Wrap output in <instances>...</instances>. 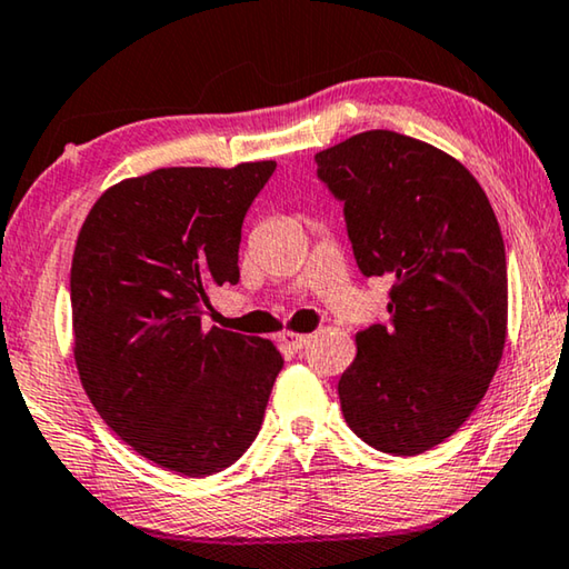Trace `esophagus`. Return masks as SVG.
<instances>
[{
  "label": "esophagus",
  "instance_id": "esophagus-1",
  "mask_svg": "<svg viewBox=\"0 0 569 569\" xmlns=\"http://www.w3.org/2000/svg\"><path fill=\"white\" fill-rule=\"evenodd\" d=\"M279 340H282L284 346H290L292 351H300V348L310 340V336H305V333H292V330H284V333L279 336Z\"/></svg>",
  "mask_w": 569,
  "mask_h": 569
}]
</instances>
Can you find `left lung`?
<instances>
[{
  "mask_svg": "<svg viewBox=\"0 0 569 569\" xmlns=\"http://www.w3.org/2000/svg\"><path fill=\"white\" fill-rule=\"evenodd\" d=\"M343 203L358 269L389 277V322L356 336L338 381L351 430L391 456H419L466 422L501 361L506 249L483 188L456 157L371 129L315 154Z\"/></svg>",
  "mask_w": 569,
  "mask_h": 569,
  "instance_id": "obj_1",
  "label": "left lung"
}]
</instances>
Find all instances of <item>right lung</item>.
I'll list each match as a JSON object with an SVG mask.
<instances>
[{
	"mask_svg": "<svg viewBox=\"0 0 569 569\" xmlns=\"http://www.w3.org/2000/svg\"><path fill=\"white\" fill-rule=\"evenodd\" d=\"M274 168H162L121 180L78 233V376L103 422L174 473L203 478L239 460L284 366L272 340L200 328L208 290L239 282L243 216Z\"/></svg>",
	"mask_w": 569,
	"mask_h": 569,
	"instance_id": "1",
	"label": "right lung"
}]
</instances>
